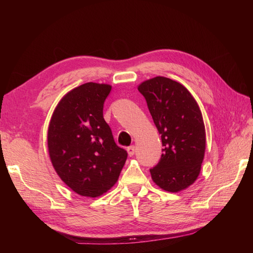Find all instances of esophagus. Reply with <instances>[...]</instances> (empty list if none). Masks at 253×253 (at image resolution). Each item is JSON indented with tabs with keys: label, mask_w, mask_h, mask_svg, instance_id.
<instances>
[{
	"label": "esophagus",
	"mask_w": 253,
	"mask_h": 253,
	"mask_svg": "<svg viewBox=\"0 0 253 253\" xmlns=\"http://www.w3.org/2000/svg\"><path fill=\"white\" fill-rule=\"evenodd\" d=\"M127 152H128V155H129V157H132V155L135 154V152H136V147L135 146L128 147L127 148Z\"/></svg>",
	"instance_id": "obj_1"
}]
</instances>
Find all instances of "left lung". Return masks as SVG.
<instances>
[{
  "label": "left lung",
  "mask_w": 253,
  "mask_h": 253,
  "mask_svg": "<svg viewBox=\"0 0 253 253\" xmlns=\"http://www.w3.org/2000/svg\"><path fill=\"white\" fill-rule=\"evenodd\" d=\"M162 139V155L150 169L152 180L165 191L178 192L192 185L206 152V127L195 98L181 84L154 77L138 85Z\"/></svg>",
  "instance_id": "left-lung-1"
}]
</instances>
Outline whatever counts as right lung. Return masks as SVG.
<instances>
[{"label":"right lung","instance_id":"obj_1","mask_svg":"<svg viewBox=\"0 0 253 253\" xmlns=\"http://www.w3.org/2000/svg\"><path fill=\"white\" fill-rule=\"evenodd\" d=\"M111 89L110 84L87 83L71 90L58 102L47 129L53 168L84 197L96 198L110 190L127 159L103 117Z\"/></svg>","mask_w":253,"mask_h":253}]
</instances>
